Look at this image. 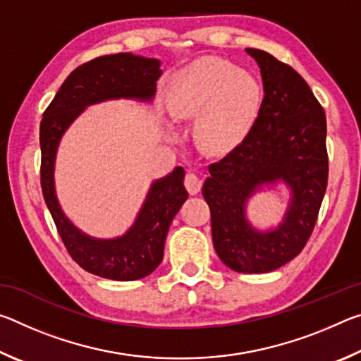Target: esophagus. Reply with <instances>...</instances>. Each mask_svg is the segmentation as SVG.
Here are the masks:
<instances>
[{
	"mask_svg": "<svg viewBox=\"0 0 361 361\" xmlns=\"http://www.w3.org/2000/svg\"><path fill=\"white\" fill-rule=\"evenodd\" d=\"M185 188L188 189V192L194 195L200 191V188H202V181L195 173L192 172H188L185 176Z\"/></svg>",
	"mask_w": 361,
	"mask_h": 361,
	"instance_id": "34e87169",
	"label": "esophagus"
}]
</instances>
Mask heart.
<instances>
[{
  "mask_svg": "<svg viewBox=\"0 0 361 361\" xmlns=\"http://www.w3.org/2000/svg\"><path fill=\"white\" fill-rule=\"evenodd\" d=\"M258 78L229 60L202 57L173 76L169 108L176 119L194 122L200 151L223 156L235 149L253 129L262 106Z\"/></svg>",
  "mask_w": 361,
  "mask_h": 361,
  "instance_id": "obj_1",
  "label": "heart"
}]
</instances>
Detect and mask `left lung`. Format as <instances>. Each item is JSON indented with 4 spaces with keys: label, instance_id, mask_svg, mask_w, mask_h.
<instances>
[{
    "label": "left lung",
    "instance_id": "8db88e82",
    "mask_svg": "<svg viewBox=\"0 0 361 361\" xmlns=\"http://www.w3.org/2000/svg\"><path fill=\"white\" fill-rule=\"evenodd\" d=\"M259 66L264 99L247 138L209 167L202 194L212 212L213 247L235 272L276 271L301 253L312 234L328 183L326 118L307 82L259 49H245ZM290 189L284 219L256 230L247 200L264 185Z\"/></svg>",
    "mask_w": 361,
    "mask_h": 361
}]
</instances>
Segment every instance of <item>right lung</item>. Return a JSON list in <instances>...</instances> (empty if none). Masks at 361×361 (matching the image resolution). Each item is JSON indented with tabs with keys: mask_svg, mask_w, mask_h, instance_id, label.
<instances>
[{
	"mask_svg": "<svg viewBox=\"0 0 361 361\" xmlns=\"http://www.w3.org/2000/svg\"><path fill=\"white\" fill-rule=\"evenodd\" d=\"M162 75L161 60L129 52L97 57L65 79L39 126L41 188L46 205L66 250L84 271L119 282L138 280L154 271L164 258L170 223L188 199L183 185L185 170L152 181L135 221L126 234L97 239L73 224L59 204L56 192V157L60 140L85 108L106 100L129 99L149 103Z\"/></svg>",
	"mask_w": 361,
	"mask_h": 361,
	"instance_id": "1",
	"label": "right lung"
}]
</instances>
